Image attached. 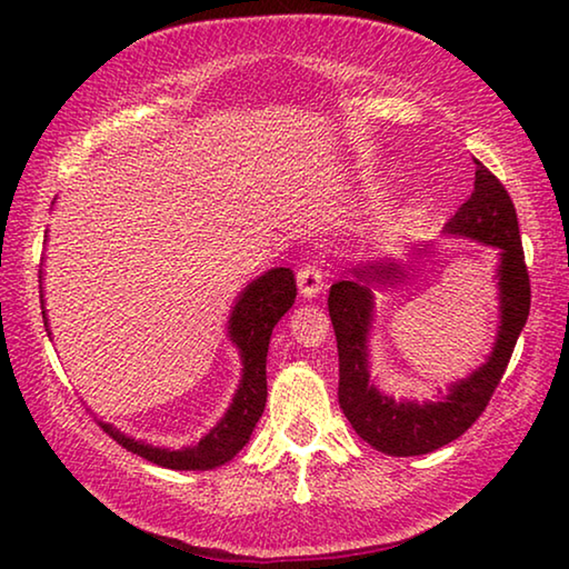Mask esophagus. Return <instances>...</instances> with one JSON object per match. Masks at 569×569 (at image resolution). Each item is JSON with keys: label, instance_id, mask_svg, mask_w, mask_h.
Masks as SVG:
<instances>
[{"label": "esophagus", "instance_id": "34e87169", "mask_svg": "<svg viewBox=\"0 0 569 569\" xmlns=\"http://www.w3.org/2000/svg\"><path fill=\"white\" fill-rule=\"evenodd\" d=\"M296 281H299V291L303 299H313V296H319L323 291V270L321 266L306 263L299 268V273H296Z\"/></svg>", "mask_w": 569, "mask_h": 569}]
</instances>
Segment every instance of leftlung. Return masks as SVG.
<instances>
[{
  "label": "left lung",
  "instance_id": "left-lung-1",
  "mask_svg": "<svg viewBox=\"0 0 569 569\" xmlns=\"http://www.w3.org/2000/svg\"><path fill=\"white\" fill-rule=\"evenodd\" d=\"M446 232L471 238L499 250V333L486 365L466 380L450 385L443 400H395L369 380V327H372V286L398 283L408 276L400 263L375 260L351 270L347 281L329 291V317L339 349V405L351 428L369 446L387 456H422L448 446L479 420L499 387L511 351L529 317V273L519 238L517 210L503 184L476 159V182L468 200L446 222ZM426 248L418 250V256Z\"/></svg>",
  "mask_w": 569,
  "mask_h": 569
}]
</instances>
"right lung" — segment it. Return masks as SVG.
I'll list each match as a JSON object with an SVG mask.
<instances>
[{
  "label": "right lung",
  "instance_id": "obj_1",
  "mask_svg": "<svg viewBox=\"0 0 569 569\" xmlns=\"http://www.w3.org/2000/svg\"><path fill=\"white\" fill-rule=\"evenodd\" d=\"M296 299V278L291 268H273L256 278L246 291L238 296L236 306H232L228 333L232 345L240 349L242 359V380L238 385L236 398L224 412V418L214 426L200 443L169 450L143 443V440H133L123 436L108 422H101V428L111 436L116 443L123 446L131 453H137L147 461L174 468V471H210L236 458L238 450L248 443L252 436V428L260 420L266 410L268 385H266V357L273 327L281 321L283 313L291 309ZM40 303L42 293H40ZM44 329H48V317H44ZM50 337V333H48Z\"/></svg>",
  "mask_w": 569,
  "mask_h": 569
}]
</instances>
